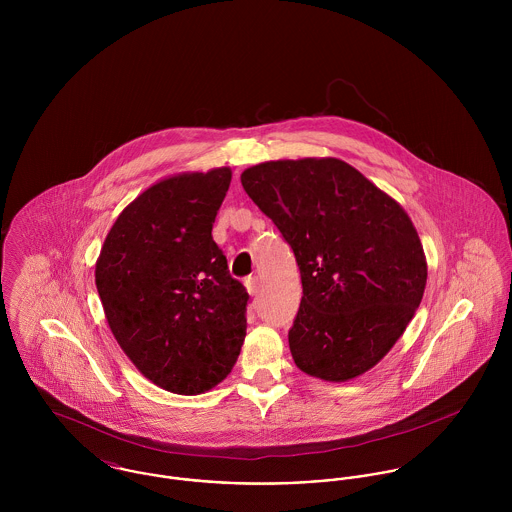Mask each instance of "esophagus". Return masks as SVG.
I'll return each instance as SVG.
<instances>
[{
    "instance_id": "1",
    "label": "esophagus",
    "mask_w": 512,
    "mask_h": 512,
    "mask_svg": "<svg viewBox=\"0 0 512 512\" xmlns=\"http://www.w3.org/2000/svg\"><path fill=\"white\" fill-rule=\"evenodd\" d=\"M244 286H246V292L250 293V295H256V293L260 292V288H262V280L258 276H252V278H248L244 282Z\"/></svg>"
}]
</instances>
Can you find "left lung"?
<instances>
[{"label": "left lung", "instance_id": "1", "mask_svg": "<svg viewBox=\"0 0 512 512\" xmlns=\"http://www.w3.org/2000/svg\"><path fill=\"white\" fill-rule=\"evenodd\" d=\"M242 187L292 246L301 303L293 363L325 382L378 365L412 321L428 262L402 205L337 157L252 165Z\"/></svg>", "mask_w": 512, "mask_h": 512}]
</instances>
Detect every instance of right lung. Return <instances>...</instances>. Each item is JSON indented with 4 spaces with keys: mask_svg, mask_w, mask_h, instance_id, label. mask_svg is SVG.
<instances>
[{
    "mask_svg": "<svg viewBox=\"0 0 512 512\" xmlns=\"http://www.w3.org/2000/svg\"><path fill=\"white\" fill-rule=\"evenodd\" d=\"M230 179V167L159 179L114 220L96 260L118 345L149 382L181 396L220 384L246 337L248 293L211 236Z\"/></svg>",
    "mask_w": 512,
    "mask_h": 512,
    "instance_id": "right-lung-1",
    "label": "right lung"
}]
</instances>
